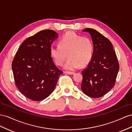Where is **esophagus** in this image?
Segmentation results:
<instances>
[{
    "label": "esophagus",
    "instance_id": "obj_1",
    "mask_svg": "<svg viewBox=\"0 0 132 132\" xmlns=\"http://www.w3.org/2000/svg\"><path fill=\"white\" fill-rule=\"evenodd\" d=\"M65 73H67V74H69V75H74L75 74V72H69V71H65Z\"/></svg>",
    "mask_w": 132,
    "mask_h": 132
}]
</instances>
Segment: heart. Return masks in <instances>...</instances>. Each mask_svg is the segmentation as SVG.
Here are the masks:
<instances>
[{
	"instance_id": "heart-1",
	"label": "heart",
	"mask_w": 132,
	"mask_h": 132,
	"mask_svg": "<svg viewBox=\"0 0 132 132\" xmlns=\"http://www.w3.org/2000/svg\"><path fill=\"white\" fill-rule=\"evenodd\" d=\"M50 52L54 62L59 66L62 65L68 54L69 58L64 63L63 69L73 71L80 66H86L91 61L94 47L90 39L70 31L60 38L59 45H51Z\"/></svg>"
}]
</instances>
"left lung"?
I'll use <instances>...</instances> for the list:
<instances>
[{
    "label": "left lung",
    "instance_id": "1",
    "mask_svg": "<svg viewBox=\"0 0 132 132\" xmlns=\"http://www.w3.org/2000/svg\"><path fill=\"white\" fill-rule=\"evenodd\" d=\"M83 31L91 36L94 47L93 58L82 71L81 89L92 98L106 95L114 87L119 65L111 41L96 30L86 28Z\"/></svg>",
    "mask_w": 132,
    "mask_h": 132
}]
</instances>
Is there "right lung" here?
<instances>
[{
  "label": "right lung",
  "instance_id": "add662e5",
  "mask_svg": "<svg viewBox=\"0 0 132 132\" xmlns=\"http://www.w3.org/2000/svg\"><path fill=\"white\" fill-rule=\"evenodd\" d=\"M58 37L54 30L46 29L26 39L21 44L12 62L15 82L28 98L42 101L54 91L63 73L50 55L52 43Z\"/></svg>",
  "mask_w": 132,
  "mask_h": 132
}]
</instances>
